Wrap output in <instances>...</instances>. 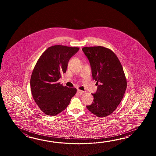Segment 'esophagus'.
Wrapping results in <instances>:
<instances>
[{"instance_id":"34e87169","label":"esophagus","mask_w":156,"mask_h":156,"mask_svg":"<svg viewBox=\"0 0 156 156\" xmlns=\"http://www.w3.org/2000/svg\"><path fill=\"white\" fill-rule=\"evenodd\" d=\"M77 93H79L80 94H82L83 93V91H82V90H81L78 89L77 90Z\"/></svg>"}]
</instances>
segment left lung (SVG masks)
Segmentation results:
<instances>
[{
    "instance_id": "8db88e82",
    "label": "left lung",
    "mask_w": 156,
    "mask_h": 156,
    "mask_svg": "<svg viewBox=\"0 0 156 156\" xmlns=\"http://www.w3.org/2000/svg\"><path fill=\"white\" fill-rule=\"evenodd\" d=\"M83 52L89 59L93 79L98 90L93 94L87 109L98 117H105L115 111L126 90V79L123 67L115 53L103 46L85 47Z\"/></svg>"
}]
</instances>
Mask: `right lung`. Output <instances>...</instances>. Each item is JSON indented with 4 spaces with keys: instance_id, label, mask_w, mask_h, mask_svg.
I'll return each mask as SVG.
<instances>
[{
    "instance_id": "obj_1",
    "label": "right lung",
    "mask_w": 156,
    "mask_h": 156,
    "mask_svg": "<svg viewBox=\"0 0 156 156\" xmlns=\"http://www.w3.org/2000/svg\"><path fill=\"white\" fill-rule=\"evenodd\" d=\"M79 50V47L63 45L50 47L33 69L30 80L31 93L34 101L46 115L55 116L62 112L76 93V88L63 86L58 81L66 72L70 58Z\"/></svg>"
}]
</instances>
